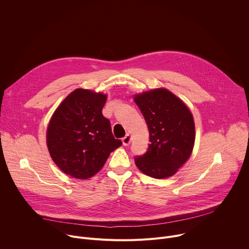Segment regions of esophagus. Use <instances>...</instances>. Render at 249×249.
I'll use <instances>...</instances> for the list:
<instances>
[{
	"instance_id": "obj_1",
	"label": "esophagus",
	"mask_w": 249,
	"mask_h": 249,
	"mask_svg": "<svg viewBox=\"0 0 249 249\" xmlns=\"http://www.w3.org/2000/svg\"><path fill=\"white\" fill-rule=\"evenodd\" d=\"M122 143L124 146H129L131 143V135L127 134L124 138H122Z\"/></svg>"
}]
</instances>
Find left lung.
Returning a JSON list of instances; mask_svg holds the SVG:
<instances>
[{
	"label": "left lung",
	"mask_w": 249,
	"mask_h": 249,
	"mask_svg": "<svg viewBox=\"0 0 249 249\" xmlns=\"http://www.w3.org/2000/svg\"><path fill=\"white\" fill-rule=\"evenodd\" d=\"M134 101L149 128L148 152L135 158L137 167L157 179L174 175L195 144L193 115L182 99L164 88L136 93Z\"/></svg>",
	"instance_id": "8db88e82"
}]
</instances>
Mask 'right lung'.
<instances>
[{
	"label": "right lung",
	"instance_id": "1",
	"mask_svg": "<svg viewBox=\"0 0 249 249\" xmlns=\"http://www.w3.org/2000/svg\"><path fill=\"white\" fill-rule=\"evenodd\" d=\"M107 95L76 89L59 104L46 131L52 160L67 175L87 179L96 174L122 142L102 115Z\"/></svg>",
	"mask_w": 249,
	"mask_h": 249
}]
</instances>
